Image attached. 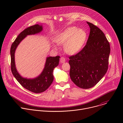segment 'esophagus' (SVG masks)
<instances>
[{"label": "esophagus", "mask_w": 123, "mask_h": 123, "mask_svg": "<svg viewBox=\"0 0 123 123\" xmlns=\"http://www.w3.org/2000/svg\"><path fill=\"white\" fill-rule=\"evenodd\" d=\"M66 60H65V58L64 57H61L60 59V62L61 63H64L65 62Z\"/></svg>", "instance_id": "34e87169"}]
</instances>
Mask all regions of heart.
Wrapping results in <instances>:
<instances>
[{"instance_id":"1","label":"heart","mask_w":123,"mask_h":123,"mask_svg":"<svg viewBox=\"0 0 123 123\" xmlns=\"http://www.w3.org/2000/svg\"><path fill=\"white\" fill-rule=\"evenodd\" d=\"M86 37V31L76 27H69L60 33L56 38V42L64 45V50L71 55L78 52L83 46Z\"/></svg>"}]
</instances>
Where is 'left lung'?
<instances>
[{
	"mask_svg": "<svg viewBox=\"0 0 123 123\" xmlns=\"http://www.w3.org/2000/svg\"><path fill=\"white\" fill-rule=\"evenodd\" d=\"M90 33L85 47L69 57V75L82 89L91 88L106 74L111 51L110 45L104 32L96 26L86 22Z\"/></svg>",
	"mask_w": 123,
	"mask_h": 123,
	"instance_id": "left-lung-1",
	"label": "left lung"
}]
</instances>
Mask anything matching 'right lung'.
Masks as SVG:
<instances>
[{"instance_id":"obj_1","label":"right lung","mask_w":123,"mask_h":123,"mask_svg":"<svg viewBox=\"0 0 123 123\" xmlns=\"http://www.w3.org/2000/svg\"><path fill=\"white\" fill-rule=\"evenodd\" d=\"M42 26H40L38 24L34 25L26 28L16 37L12 44L10 50L11 71L12 74L17 81L25 89L36 93H41L45 91L53 82V71L54 68L59 64L60 56L47 57L45 68L41 74L34 79H28L23 78L17 72L14 62V52L17 46L27 36L39 33L42 31Z\"/></svg>"}]
</instances>
